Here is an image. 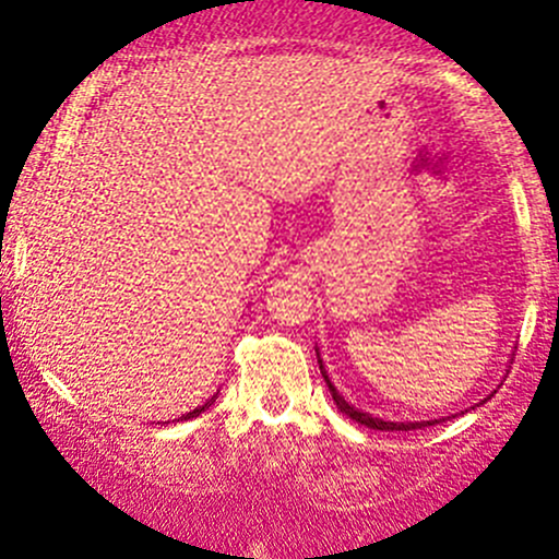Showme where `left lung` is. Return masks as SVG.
Wrapping results in <instances>:
<instances>
[{"instance_id":"8db88e82","label":"left lung","mask_w":559,"mask_h":559,"mask_svg":"<svg viewBox=\"0 0 559 559\" xmlns=\"http://www.w3.org/2000/svg\"><path fill=\"white\" fill-rule=\"evenodd\" d=\"M318 362H320V360H318ZM320 373H323L325 383H329V389H331V396H333V402H336V407L342 409L344 415H349L352 420H357V423H360V426L376 428V431H413V428L431 426V423H389V420H381V418H370L368 413H360V409H355V407H352V404L346 402L344 396L338 394L336 389H333V383L329 381V376H325V370H323V362H320Z\"/></svg>"}]
</instances>
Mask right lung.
<instances>
[{"mask_svg": "<svg viewBox=\"0 0 559 559\" xmlns=\"http://www.w3.org/2000/svg\"><path fill=\"white\" fill-rule=\"evenodd\" d=\"M213 402H215V396H213V400H207V404H202V407H197V409H191V413H186V415H183V418H181V420H189V418H197V415H199V413H202V409H204V407H210V404H213Z\"/></svg>", "mask_w": 559, "mask_h": 559, "instance_id": "add662e5", "label": "right lung"}]
</instances>
